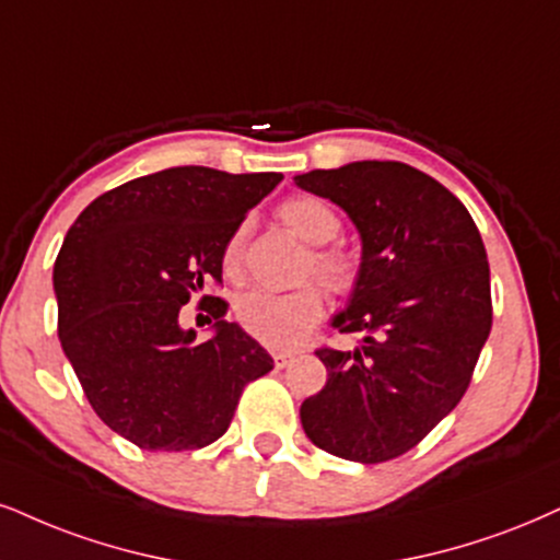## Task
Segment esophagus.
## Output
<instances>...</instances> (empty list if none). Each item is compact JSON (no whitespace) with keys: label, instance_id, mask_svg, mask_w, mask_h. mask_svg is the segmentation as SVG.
Here are the masks:
<instances>
[{"label":"esophagus","instance_id":"obj_1","mask_svg":"<svg viewBox=\"0 0 560 560\" xmlns=\"http://www.w3.org/2000/svg\"><path fill=\"white\" fill-rule=\"evenodd\" d=\"M272 358H275V365H278V369H285V365H291L295 361V353H285V350H278V353H275Z\"/></svg>","mask_w":560,"mask_h":560}]
</instances>
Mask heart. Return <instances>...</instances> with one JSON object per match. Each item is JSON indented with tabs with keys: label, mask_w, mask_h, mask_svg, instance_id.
<instances>
[{
	"label": "heart",
	"mask_w": 560,
	"mask_h": 560,
	"mask_svg": "<svg viewBox=\"0 0 560 560\" xmlns=\"http://www.w3.org/2000/svg\"><path fill=\"white\" fill-rule=\"evenodd\" d=\"M280 218L303 244L312 248L306 261V272L322 282L327 291L337 295L350 293L361 278V265L350 252L340 246H327L340 236L342 220L335 207L319 197L299 195L280 205ZM241 257H244V228H238L223 248V269L228 278L241 275ZM324 295L319 285H303L291 293L254 291L241 295L236 303L238 324L254 340L267 348H295L308 329L322 319Z\"/></svg>",
	"instance_id": "heart-1"
}]
</instances>
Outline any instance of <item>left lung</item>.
Listing matches in <instances>:
<instances>
[{
  "label": "left lung",
  "mask_w": 560,
  "mask_h": 560,
  "mask_svg": "<svg viewBox=\"0 0 560 560\" xmlns=\"http://www.w3.org/2000/svg\"><path fill=\"white\" fill-rule=\"evenodd\" d=\"M293 182L342 207L361 233V278L332 327L363 342L348 353L316 350L327 384L303 399L301 425L335 457L395 459L457 407L491 335L480 231L446 186L397 161H355Z\"/></svg>",
  "instance_id": "left-lung-1"
}]
</instances>
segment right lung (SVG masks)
Listing matches in <instances>:
<instances>
[{"label": "right lung", "mask_w": 560, "mask_h": 560, "mask_svg": "<svg viewBox=\"0 0 560 560\" xmlns=\"http://www.w3.org/2000/svg\"><path fill=\"white\" fill-rule=\"evenodd\" d=\"M282 174L178 165L93 199L54 261L61 350L112 431L150 452L218 441L244 386L275 369L228 303L205 295L215 335L195 342L178 312L223 278V248Z\"/></svg>", "instance_id": "obj_1"}]
</instances>
